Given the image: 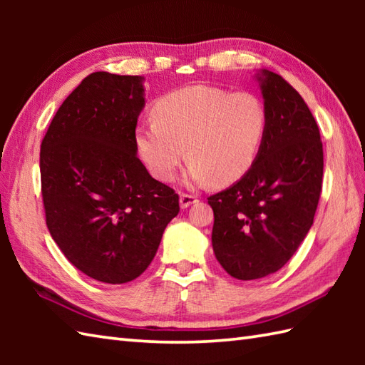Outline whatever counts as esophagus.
Segmentation results:
<instances>
[{"label":"esophagus","mask_w":365,"mask_h":365,"mask_svg":"<svg viewBox=\"0 0 365 365\" xmlns=\"http://www.w3.org/2000/svg\"><path fill=\"white\" fill-rule=\"evenodd\" d=\"M197 202V196L196 195H188V192H182L180 195V207L182 208H188L191 204Z\"/></svg>","instance_id":"esophagus-1"}]
</instances>
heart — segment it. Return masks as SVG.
<instances>
[{
  "label": "heart",
  "instance_id": "heart-1",
  "mask_svg": "<svg viewBox=\"0 0 365 365\" xmlns=\"http://www.w3.org/2000/svg\"><path fill=\"white\" fill-rule=\"evenodd\" d=\"M152 115L153 122L139 125L135 138L158 180H170L188 153L191 182L234 183L252 168L268 130L267 106L252 92L232 94L204 84L163 96Z\"/></svg>",
  "mask_w": 365,
  "mask_h": 365
}]
</instances>
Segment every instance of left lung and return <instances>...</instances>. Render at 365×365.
Returning a JSON list of instances; mask_svg holds the SVG:
<instances>
[{"mask_svg":"<svg viewBox=\"0 0 365 365\" xmlns=\"http://www.w3.org/2000/svg\"><path fill=\"white\" fill-rule=\"evenodd\" d=\"M268 130L252 168L208 197L216 259L240 281L281 269L314 224L323 182L320 130L304 100L281 75L263 71Z\"/></svg>","mask_w":365,"mask_h":365,"instance_id":"1","label":"left lung"}]
</instances>
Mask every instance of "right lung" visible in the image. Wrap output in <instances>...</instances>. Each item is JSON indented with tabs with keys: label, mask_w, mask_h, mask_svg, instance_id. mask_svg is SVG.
Wrapping results in <instances>:
<instances>
[{
	"label": "right lung",
	"mask_w": 365,
	"mask_h": 365,
	"mask_svg": "<svg viewBox=\"0 0 365 365\" xmlns=\"http://www.w3.org/2000/svg\"><path fill=\"white\" fill-rule=\"evenodd\" d=\"M143 78L94 72L54 114L41 144L45 221L73 267L125 284L150 265L178 195L138 158Z\"/></svg>",
	"instance_id": "right-lung-1"
}]
</instances>
